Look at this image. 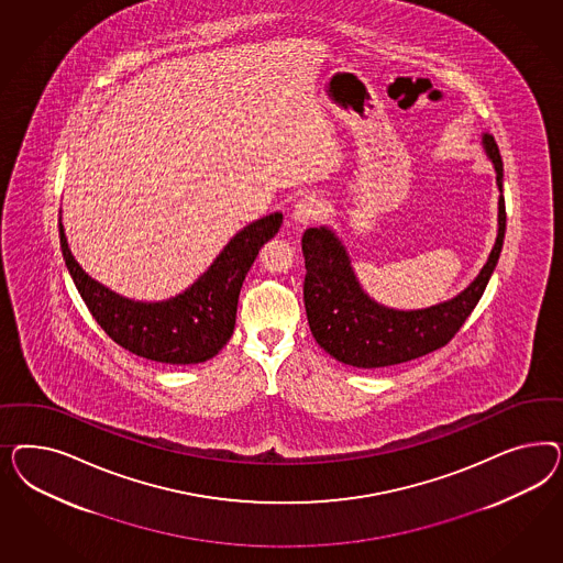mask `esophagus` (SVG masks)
Segmentation results:
<instances>
[{
    "label": "esophagus",
    "mask_w": 563,
    "mask_h": 563,
    "mask_svg": "<svg viewBox=\"0 0 563 563\" xmlns=\"http://www.w3.org/2000/svg\"><path fill=\"white\" fill-rule=\"evenodd\" d=\"M322 212H324L322 200L318 196H306L295 205L290 219L295 224H309V222L318 221L322 217Z\"/></svg>",
    "instance_id": "esophagus-1"
}]
</instances>
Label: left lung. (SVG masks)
<instances>
[{"mask_svg": "<svg viewBox=\"0 0 563 563\" xmlns=\"http://www.w3.org/2000/svg\"><path fill=\"white\" fill-rule=\"evenodd\" d=\"M481 144L494 163L499 188L497 238L477 278L456 297L423 309L382 306L361 287L349 252L332 229L313 227L303 233L307 322L330 357L358 369L398 365L442 349L466 322L494 274L506 235L504 163L492 134H483Z\"/></svg>", "mask_w": 563, "mask_h": 563, "instance_id": "1", "label": "left lung"}]
</instances>
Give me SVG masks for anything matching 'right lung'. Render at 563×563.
<instances>
[{
	"label": "right lung",
	"mask_w": 563,
	"mask_h": 563,
	"mask_svg": "<svg viewBox=\"0 0 563 563\" xmlns=\"http://www.w3.org/2000/svg\"><path fill=\"white\" fill-rule=\"evenodd\" d=\"M280 224V212L250 222L194 285L165 301H134L88 276L69 252L62 222L59 243L76 289L111 341L156 363L194 365L214 357L231 339L245 274Z\"/></svg>",
	"instance_id": "right-lung-1"
}]
</instances>
